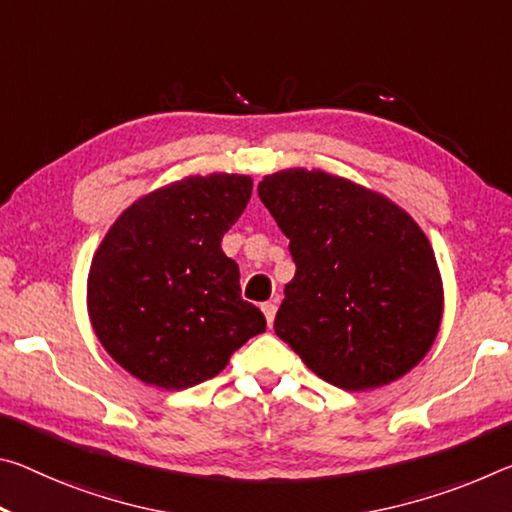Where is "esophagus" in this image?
Wrapping results in <instances>:
<instances>
[{"instance_id":"esophagus-1","label":"esophagus","mask_w":512,"mask_h":512,"mask_svg":"<svg viewBox=\"0 0 512 512\" xmlns=\"http://www.w3.org/2000/svg\"><path fill=\"white\" fill-rule=\"evenodd\" d=\"M262 312L266 316V321H269V326H273L275 312H278V305H275V300H266V303H262Z\"/></svg>"}]
</instances>
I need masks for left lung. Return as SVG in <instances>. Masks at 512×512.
I'll return each mask as SVG.
<instances>
[{"instance_id": "1", "label": "left lung", "mask_w": 512, "mask_h": 512, "mask_svg": "<svg viewBox=\"0 0 512 512\" xmlns=\"http://www.w3.org/2000/svg\"><path fill=\"white\" fill-rule=\"evenodd\" d=\"M257 193L296 264L275 335L348 392L389 385L417 367L440 330L444 289L415 218L323 170H278Z\"/></svg>"}]
</instances>
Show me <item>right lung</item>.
Instances as JSON below:
<instances>
[{
    "instance_id": "1",
    "label": "right lung",
    "mask_w": 512,
    "mask_h": 512,
    "mask_svg": "<svg viewBox=\"0 0 512 512\" xmlns=\"http://www.w3.org/2000/svg\"><path fill=\"white\" fill-rule=\"evenodd\" d=\"M250 191L248 175H189L132 202L109 227L86 305L104 351L134 378L161 389L205 383L266 330L221 248Z\"/></svg>"
}]
</instances>
